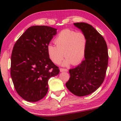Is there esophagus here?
<instances>
[{
	"label": "esophagus",
	"instance_id": "obj_1",
	"mask_svg": "<svg viewBox=\"0 0 121 121\" xmlns=\"http://www.w3.org/2000/svg\"><path fill=\"white\" fill-rule=\"evenodd\" d=\"M60 72H67L68 70L67 69H63V68H60Z\"/></svg>",
	"mask_w": 121,
	"mask_h": 121
}]
</instances>
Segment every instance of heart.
Listing matches in <instances>:
<instances>
[{
	"instance_id": "heart-1",
	"label": "heart",
	"mask_w": 121,
	"mask_h": 121,
	"mask_svg": "<svg viewBox=\"0 0 121 121\" xmlns=\"http://www.w3.org/2000/svg\"><path fill=\"white\" fill-rule=\"evenodd\" d=\"M54 43L56 46L48 45V53L49 58L56 64H59L64 56L66 58L62 63L63 66H68L72 63L77 65L84 59L87 41L83 32L64 29L58 35Z\"/></svg>"
}]
</instances>
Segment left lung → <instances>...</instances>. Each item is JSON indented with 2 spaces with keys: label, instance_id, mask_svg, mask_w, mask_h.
I'll return each instance as SVG.
<instances>
[{
  "label": "left lung",
  "instance_id": "obj_1",
  "mask_svg": "<svg viewBox=\"0 0 121 121\" xmlns=\"http://www.w3.org/2000/svg\"><path fill=\"white\" fill-rule=\"evenodd\" d=\"M73 24L86 37V53L80 65L69 70L70 77L65 85L73 95L83 97L93 93L103 83L108 66L107 46L91 25L84 22Z\"/></svg>",
  "mask_w": 121,
  "mask_h": 121
}]
</instances>
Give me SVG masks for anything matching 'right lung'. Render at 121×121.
<instances>
[{
	"label": "right lung",
	"mask_w": 121,
	"mask_h": 121,
	"mask_svg": "<svg viewBox=\"0 0 121 121\" xmlns=\"http://www.w3.org/2000/svg\"><path fill=\"white\" fill-rule=\"evenodd\" d=\"M56 30L45 26H30L14 45L11 75L16 92L26 101L43 99L48 92V79L59 73L48 53V46Z\"/></svg>",
	"instance_id": "1"
}]
</instances>
